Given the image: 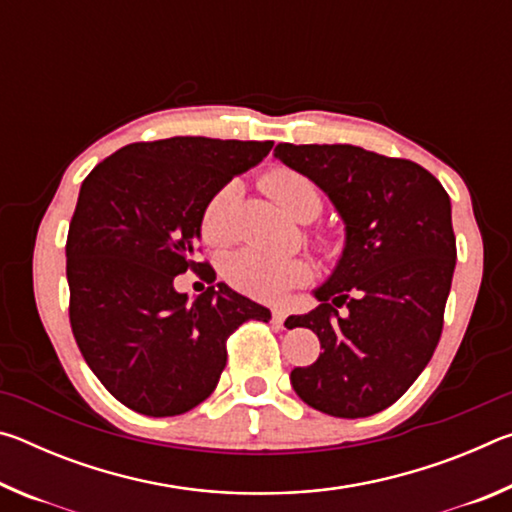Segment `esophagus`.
I'll return each mask as SVG.
<instances>
[{
    "mask_svg": "<svg viewBox=\"0 0 512 512\" xmlns=\"http://www.w3.org/2000/svg\"><path fill=\"white\" fill-rule=\"evenodd\" d=\"M271 318H273V323H275V327H284V320H287V311L284 309H280V307H275L273 311H271Z\"/></svg>",
    "mask_w": 512,
    "mask_h": 512,
    "instance_id": "obj_1",
    "label": "esophagus"
}]
</instances>
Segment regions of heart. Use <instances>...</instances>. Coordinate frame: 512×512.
I'll return each instance as SVG.
<instances>
[{
    "label": "heart",
    "instance_id": "1",
    "mask_svg": "<svg viewBox=\"0 0 512 512\" xmlns=\"http://www.w3.org/2000/svg\"><path fill=\"white\" fill-rule=\"evenodd\" d=\"M264 187L284 212L293 219L309 221L320 212L323 201L314 180L293 169H275L264 176ZM237 189L223 185L207 198L201 214V237L205 244L223 246L235 237V210ZM316 248L327 259H339L343 253V239L336 232L318 230L314 235ZM223 275L237 291L257 300H277L293 287L309 282L311 266L300 257H282L266 253L262 248H241L223 264Z\"/></svg>",
    "mask_w": 512,
    "mask_h": 512
}]
</instances>
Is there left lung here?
Masks as SVG:
<instances>
[{
    "instance_id": "obj_1",
    "label": "left lung",
    "mask_w": 512,
    "mask_h": 512,
    "mask_svg": "<svg viewBox=\"0 0 512 512\" xmlns=\"http://www.w3.org/2000/svg\"><path fill=\"white\" fill-rule=\"evenodd\" d=\"M275 158L314 180L348 230L320 305L284 323L309 327L323 350L291 370V386L311 409L368 418L400 400L438 348L456 266L449 194L420 164L352 144H277Z\"/></svg>"
}]
</instances>
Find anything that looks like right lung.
I'll return each mask as SVG.
<instances>
[{
  "label": "right lung",
  "instance_id": "1",
  "mask_svg": "<svg viewBox=\"0 0 512 512\" xmlns=\"http://www.w3.org/2000/svg\"><path fill=\"white\" fill-rule=\"evenodd\" d=\"M273 142L169 137L135 142L83 180L67 232L69 323L106 391L151 418L180 415L214 393L225 343L271 311L219 284L192 305L173 289L198 262L201 214L216 189L257 164Z\"/></svg>",
  "mask_w": 512,
  "mask_h": 512
}]
</instances>
